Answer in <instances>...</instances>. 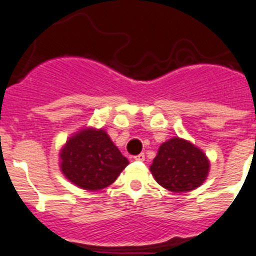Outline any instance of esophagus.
<instances>
[{
  "mask_svg": "<svg viewBox=\"0 0 256 256\" xmlns=\"http://www.w3.org/2000/svg\"><path fill=\"white\" fill-rule=\"evenodd\" d=\"M134 158L136 161H144L146 154H136V156H134Z\"/></svg>",
  "mask_w": 256,
  "mask_h": 256,
  "instance_id": "obj_1",
  "label": "esophagus"
}]
</instances>
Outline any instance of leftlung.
<instances>
[{
  "label": "left lung",
  "instance_id": "1",
  "mask_svg": "<svg viewBox=\"0 0 256 256\" xmlns=\"http://www.w3.org/2000/svg\"><path fill=\"white\" fill-rule=\"evenodd\" d=\"M150 169L162 188L181 192L194 190L204 182L210 161L190 142L173 138L160 146Z\"/></svg>",
  "mask_w": 256,
  "mask_h": 256
}]
</instances>
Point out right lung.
I'll return each instance as SVG.
<instances>
[{
    "mask_svg": "<svg viewBox=\"0 0 256 256\" xmlns=\"http://www.w3.org/2000/svg\"><path fill=\"white\" fill-rule=\"evenodd\" d=\"M61 169L84 190H102L117 180L128 160L104 130L87 128L70 138L61 151Z\"/></svg>",
    "mask_w": 256,
    "mask_h": 256,
    "instance_id": "1",
    "label": "right lung"
}]
</instances>
